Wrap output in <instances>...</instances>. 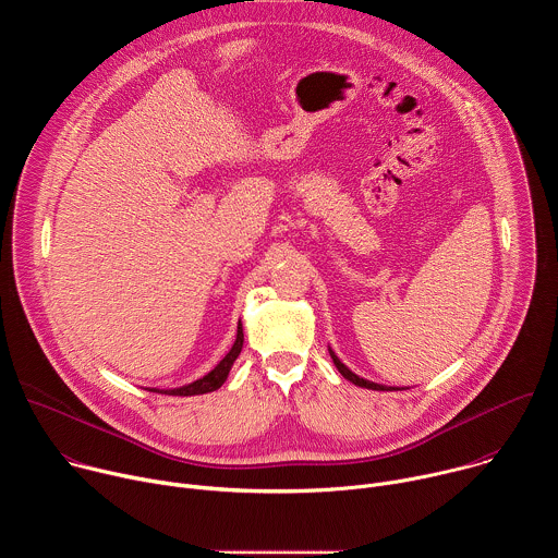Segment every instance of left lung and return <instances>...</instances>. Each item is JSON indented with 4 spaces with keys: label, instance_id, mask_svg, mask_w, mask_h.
<instances>
[{
    "label": "left lung",
    "instance_id": "obj_1",
    "mask_svg": "<svg viewBox=\"0 0 558 558\" xmlns=\"http://www.w3.org/2000/svg\"><path fill=\"white\" fill-rule=\"evenodd\" d=\"M329 353H331V357H333V364L338 366V371L349 379V381H353L355 386H360V388H371V390H400V388H395V386H381V384H375V381H368V379H364V377H360V375H355L353 371H349L342 362H340V357L329 349Z\"/></svg>",
    "mask_w": 558,
    "mask_h": 558
}]
</instances>
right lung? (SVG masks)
<instances>
[{
    "label": "right lung",
    "mask_w": 558,
    "mask_h": 558,
    "mask_svg": "<svg viewBox=\"0 0 558 558\" xmlns=\"http://www.w3.org/2000/svg\"><path fill=\"white\" fill-rule=\"evenodd\" d=\"M243 340H245V336H243V325H238L233 347L229 349V353H227L207 375H203L201 379H196V381H192V384H187V386H181V388H170V390L149 388V390H151V392H166V395H181V397H187V395H203V392L218 390V388L225 384V379H227V375H229V371H231L235 357L241 355V351H243Z\"/></svg>",
    "instance_id": "1"
}]
</instances>
